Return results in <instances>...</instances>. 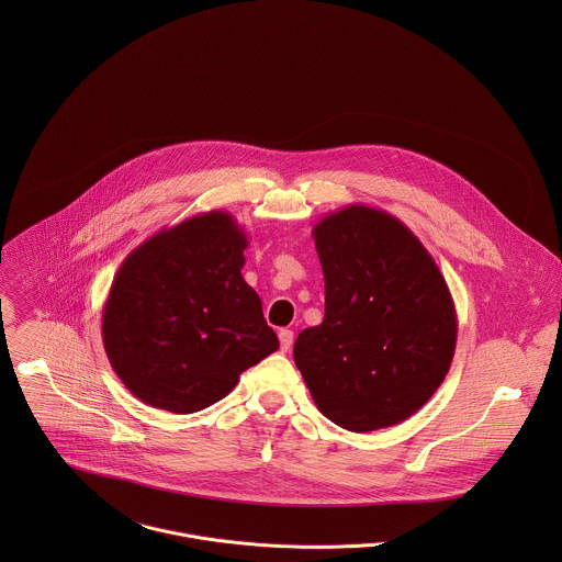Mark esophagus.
Returning <instances> with one entry per match:
<instances>
[{
    "label": "esophagus",
    "instance_id": "34e87169",
    "mask_svg": "<svg viewBox=\"0 0 562 562\" xmlns=\"http://www.w3.org/2000/svg\"><path fill=\"white\" fill-rule=\"evenodd\" d=\"M279 341H281V350L288 352L292 348V341H294V333L290 328H281L279 330Z\"/></svg>",
    "mask_w": 562,
    "mask_h": 562
}]
</instances>
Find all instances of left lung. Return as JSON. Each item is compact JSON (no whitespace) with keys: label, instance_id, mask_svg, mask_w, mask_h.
Listing matches in <instances>:
<instances>
[{"label":"left lung","instance_id":"obj_1","mask_svg":"<svg viewBox=\"0 0 562 562\" xmlns=\"http://www.w3.org/2000/svg\"><path fill=\"white\" fill-rule=\"evenodd\" d=\"M324 321L301 330L294 361L322 415L370 432L417 413L457 348L448 283L396 216L346 205L314 227Z\"/></svg>","mask_w":562,"mask_h":562}]
</instances>
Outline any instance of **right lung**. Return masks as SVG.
Wrapping results in <instances>:
<instances>
[{"instance_id": "right-lung-1", "label": "right lung", "mask_w": 562, "mask_h": 562, "mask_svg": "<svg viewBox=\"0 0 562 562\" xmlns=\"http://www.w3.org/2000/svg\"><path fill=\"white\" fill-rule=\"evenodd\" d=\"M248 240L227 212L161 229L121 263L103 305L112 370L138 401L194 413L223 401L279 348L244 281Z\"/></svg>"}]
</instances>
